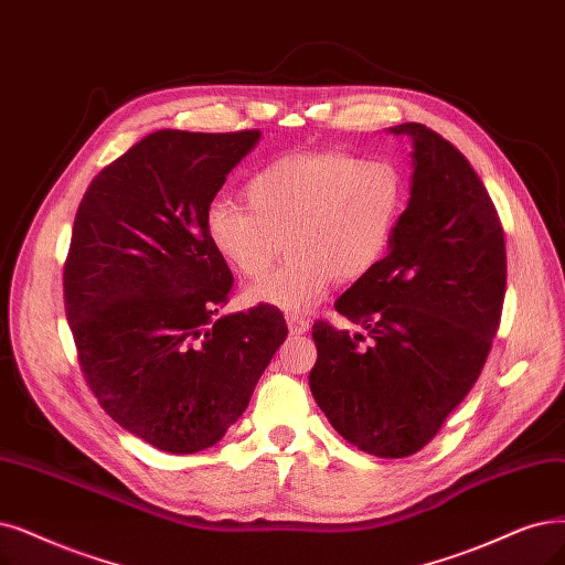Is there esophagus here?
<instances>
[{
	"label": "esophagus",
	"instance_id": "34e87169",
	"mask_svg": "<svg viewBox=\"0 0 565 565\" xmlns=\"http://www.w3.org/2000/svg\"><path fill=\"white\" fill-rule=\"evenodd\" d=\"M286 323H288V328H290V332H294V335H305V332L309 330V321L300 315H286Z\"/></svg>",
	"mask_w": 565,
	"mask_h": 565
}]
</instances>
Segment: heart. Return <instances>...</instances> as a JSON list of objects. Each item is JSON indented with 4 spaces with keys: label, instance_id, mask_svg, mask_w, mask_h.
<instances>
[{
    "label": "heart",
    "instance_id": "heart-1",
    "mask_svg": "<svg viewBox=\"0 0 565 565\" xmlns=\"http://www.w3.org/2000/svg\"><path fill=\"white\" fill-rule=\"evenodd\" d=\"M244 195L248 209L230 200L209 204V242L246 279L263 277L286 242V263L246 298L305 311L335 277L356 281L386 256L405 209V179L391 162L305 151L263 167Z\"/></svg>",
    "mask_w": 565,
    "mask_h": 565
}]
</instances>
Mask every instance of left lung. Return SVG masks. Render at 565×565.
<instances>
[{"label": "left lung", "instance_id": "obj_1", "mask_svg": "<svg viewBox=\"0 0 565 565\" xmlns=\"http://www.w3.org/2000/svg\"><path fill=\"white\" fill-rule=\"evenodd\" d=\"M386 132L412 143L409 200L388 254L338 298L356 332L315 323L309 388L361 451L424 449L482 372L505 298L503 225L482 179L422 122Z\"/></svg>", "mask_w": 565, "mask_h": 565}]
</instances>
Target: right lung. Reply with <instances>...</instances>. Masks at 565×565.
Returning a JSON list of instances; mask_svg holds the SVG:
<instances>
[{"mask_svg": "<svg viewBox=\"0 0 565 565\" xmlns=\"http://www.w3.org/2000/svg\"><path fill=\"white\" fill-rule=\"evenodd\" d=\"M260 130H158L93 179L65 265L67 319L99 405L170 454L214 447L284 344L277 307L218 317L233 271L206 235Z\"/></svg>", "mask_w": 565, "mask_h": 565, "instance_id": "add662e5", "label": "right lung"}]
</instances>
